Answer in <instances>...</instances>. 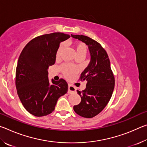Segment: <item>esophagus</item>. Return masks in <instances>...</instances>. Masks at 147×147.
<instances>
[{
	"label": "esophagus",
	"mask_w": 147,
	"mask_h": 147,
	"mask_svg": "<svg viewBox=\"0 0 147 147\" xmlns=\"http://www.w3.org/2000/svg\"><path fill=\"white\" fill-rule=\"evenodd\" d=\"M76 91V89L74 86L71 85V84H69L68 87V93H75Z\"/></svg>",
	"instance_id": "esophagus-1"
}]
</instances>
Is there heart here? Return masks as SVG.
Here are the masks:
<instances>
[{
    "label": "heart",
    "instance_id": "1",
    "mask_svg": "<svg viewBox=\"0 0 147 147\" xmlns=\"http://www.w3.org/2000/svg\"><path fill=\"white\" fill-rule=\"evenodd\" d=\"M73 46L77 57H84L86 56L87 51H88V47H87L85 43H82V42H75L74 43ZM63 45L61 44L59 46L58 49H57V51L56 53V60H59L61 59V54L63 51ZM59 70L61 72V73L63 74V75L67 78H71L72 77H73L74 75H76L78 71V69L75 67L66 63L61 65L60 67H59Z\"/></svg>",
    "mask_w": 147,
    "mask_h": 147
}]
</instances>
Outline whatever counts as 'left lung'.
<instances>
[{
    "label": "left lung",
    "mask_w": 147,
    "mask_h": 147,
    "mask_svg": "<svg viewBox=\"0 0 147 147\" xmlns=\"http://www.w3.org/2000/svg\"><path fill=\"white\" fill-rule=\"evenodd\" d=\"M88 46L91 61L80 77V81H87L86 88L77 90L81 102L74 106V111L83 117L92 118L100 113L109 102L112 95L115 78L110 67L108 54L101 45L83 35H72Z\"/></svg>",
    "instance_id": "obj_1"
}]
</instances>
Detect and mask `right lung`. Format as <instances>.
Returning <instances> with one entry per match:
<instances>
[{"label":"right lung","instance_id":"obj_1","mask_svg":"<svg viewBox=\"0 0 147 147\" xmlns=\"http://www.w3.org/2000/svg\"><path fill=\"white\" fill-rule=\"evenodd\" d=\"M69 38L60 32L38 36L26 44L20 54L16 86L21 103L32 115L43 117L51 113L58 98L67 92L68 84L64 79L52 80L50 84L48 69L55 63L59 43Z\"/></svg>","mask_w":147,"mask_h":147}]
</instances>
